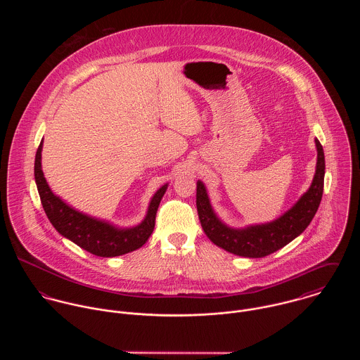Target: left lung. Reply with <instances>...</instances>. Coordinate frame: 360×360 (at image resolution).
I'll return each instance as SVG.
<instances>
[{
    "label": "left lung",
    "instance_id": "1",
    "mask_svg": "<svg viewBox=\"0 0 360 360\" xmlns=\"http://www.w3.org/2000/svg\"><path fill=\"white\" fill-rule=\"evenodd\" d=\"M316 147L317 165L310 188L288 212L271 223L251 226L240 230L227 227L216 217L209 202L205 187L201 181H198L197 209L201 226L209 240L234 255L263 257L278 251L297 238L308 227L323 197L326 163L323 147L317 139Z\"/></svg>",
    "mask_w": 360,
    "mask_h": 360
}]
</instances>
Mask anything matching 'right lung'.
Listing matches in <instances>:
<instances>
[{
  "instance_id": "right-lung-1",
  "label": "right lung",
  "mask_w": 360,
  "mask_h": 360,
  "mask_svg": "<svg viewBox=\"0 0 360 360\" xmlns=\"http://www.w3.org/2000/svg\"><path fill=\"white\" fill-rule=\"evenodd\" d=\"M43 140L37 148L34 159V179L40 200L47 217L59 234L73 241L80 248L96 257H120L141 248L153 234L155 217L159 202L167 188L160 187L150 204L144 221L133 229H117L109 223L83 214L66 205L62 200L52 194L41 170Z\"/></svg>"
}]
</instances>
